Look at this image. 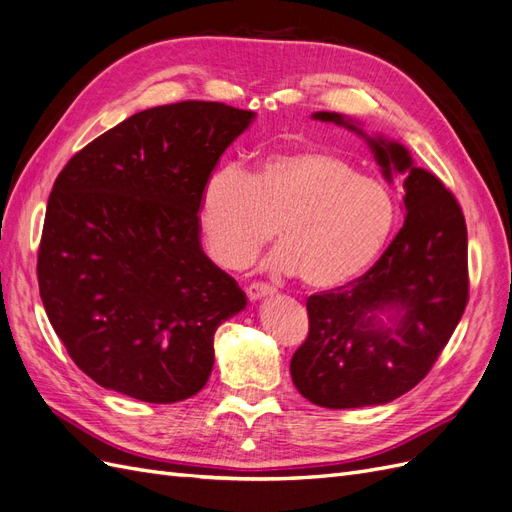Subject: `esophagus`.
I'll return each instance as SVG.
<instances>
[{
    "label": "esophagus",
    "mask_w": 512,
    "mask_h": 512,
    "mask_svg": "<svg viewBox=\"0 0 512 512\" xmlns=\"http://www.w3.org/2000/svg\"><path fill=\"white\" fill-rule=\"evenodd\" d=\"M245 292H247V297H250V301H256L260 297H267V294H273L275 288L265 284V282H252L250 286L245 288Z\"/></svg>",
    "instance_id": "34e87169"
}]
</instances>
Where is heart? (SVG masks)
<instances>
[{
    "instance_id": "obj_1",
    "label": "heart",
    "mask_w": 512,
    "mask_h": 512,
    "mask_svg": "<svg viewBox=\"0 0 512 512\" xmlns=\"http://www.w3.org/2000/svg\"><path fill=\"white\" fill-rule=\"evenodd\" d=\"M395 222L389 185L359 173L354 160L324 145L273 151L252 173L222 164L198 196V224L218 265H250L277 226L284 245L269 265L299 273L309 288L342 286L367 271Z\"/></svg>"
}]
</instances>
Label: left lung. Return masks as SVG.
I'll return each mask as SVG.
<instances>
[{"mask_svg": "<svg viewBox=\"0 0 512 512\" xmlns=\"http://www.w3.org/2000/svg\"><path fill=\"white\" fill-rule=\"evenodd\" d=\"M363 134L337 113H316ZM365 136V134H363ZM384 177L406 173V220L367 273L307 297L309 333L292 354L299 393L322 408L389 404L421 382L468 305V230L451 190L399 143L367 138ZM404 311L395 330L379 316Z\"/></svg>", "mask_w": 512, "mask_h": 512, "instance_id": "left-lung-1", "label": "left lung"}]
</instances>
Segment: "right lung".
<instances>
[{"instance_id": "right-lung-1", "label": "right lung", "mask_w": 512, "mask_h": 512, "mask_svg": "<svg viewBox=\"0 0 512 512\" xmlns=\"http://www.w3.org/2000/svg\"><path fill=\"white\" fill-rule=\"evenodd\" d=\"M252 111L185 100L91 141L55 179L38 286L83 374L147 404L196 395L245 292L200 247L198 196Z\"/></svg>"}]
</instances>
